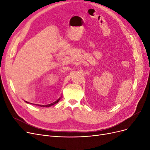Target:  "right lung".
<instances>
[{
	"mask_svg": "<svg viewBox=\"0 0 150 150\" xmlns=\"http://www.w3.org/2000/svg\"><path fill=\"white\" fill-rule=\"evenodd\" d=\"M59 98L57 101H55V102H54V103H51V104H49V105H45V106H41V105H40V106H45V107H49V106H51L52 105H54V104H55V103H58V102L59 101Z\"/></svg>",
	"mask_w": 150,
	"mask_h": 150,
	"instance_id": "obj_1",
	"label": "right lung"
}]
</instances>
